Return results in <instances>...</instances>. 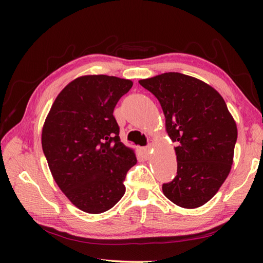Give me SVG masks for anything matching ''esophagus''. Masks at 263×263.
Segmentation results:
<instances>
[{
    "instance_id": "34e87169",
    "label": "esophagus",
    "mask_w": 263,
    "mask_h": 263,
    "mask_svg": "<svg viewBox=\"0 0 263 263\" xmlns=\"http://www.w3.org/2000/svg\"><path fill=\"white\" fill-rule=\"evenodd\" d=\"M152 149H153L152 144H148L147 147H143V148H142V153L144 154V156H146V158H149L150 152H152Z\"/></svg>"
}]
</instances>
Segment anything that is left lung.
<instances>
[{
	"label": "left lung",
	"mask_w": 263,
	"mask_h": 263,
	"mask_svg": "<svg viewBox=\"0 0 263 263\" xmlns=\"http://www.w3.org/2000/svg\"><path fill=\"white\" fill-rule=\"evenodd\" d=\"M139 83L158 99L175 147L177 175L163 184L167 199L182 208L203 205L232 168L237 127L219 92L193 77L168 72Z\"/></svg>",
	"instance_id": "obj_1"
}]
</instances>
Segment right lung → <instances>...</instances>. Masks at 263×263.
Instances as JSON below:
<instances>
[{
	"label": "right lung",
	"mask_w": 263,
	"mask_h": 263,
	"mask_svg": "<svg viewBox=\"0 0 263 263\" xmlns=\"http://www.w3.org/2000/svg\"><path fill=\"white\" fill-rule=\"evenodd\" d=\"M132 81L105 74L71 81L53 103L42 132L43 152L59 187L77 208L102 214L125 193L137 164L120 139L113 111Z\"/></svg>",
	"instance_id": "add662e5"
}]
</instances>
